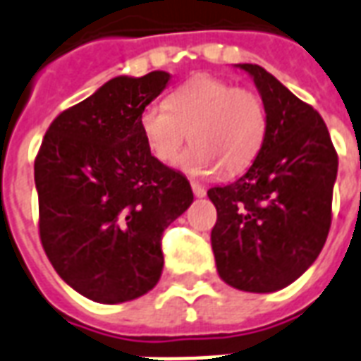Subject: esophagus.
I'll use <instances>...</instances> for the list:
<instances>
[{
  "mask_svg": "<svg viewBox=\"0 0 361 361\" xmlns=\"http://www.w3.org/2000/svg\"><path fill=\"white\" fill-rule=\"evenodd\" d=\"M192 192H194V196L196 197H205V194H207V190L203 188L202 184L197 183H192Z\"/></svg>",
  "mask_w": 361,
  "mask_h": 361,
  "instance_id": "obj_1",
  "label": "esophagus"
}]
</instances>
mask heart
<instances>
[{
	"instance_id": "heart-1",
	"label": "heart",
	"mask_w": 361,
	"mask_h": 361,
	"mask_svg": "<svg viewBox=\"0 0 361 361\" xmlns=\"http://www.w3.org/2000/svg\"><path fill=\"white\" fill-rule=\"evenodd\" d=\"M139 129L148 150L161 164H173L188 140L190 150L178 159L194 177L238 175L253 164L267 135V110L251 89L234 87L213 75H197L171 94L142 108Z\"/></svg>"
}]
</instances>
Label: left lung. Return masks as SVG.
I'll return each mask as SVG.
<instances>
[{
	"instance_id": "8db88e82",
	"label": "left lung",
	"mask_w": 361,
	"mask_h": 361,
	"mask_svg": "<svg viewBox=\"0 0 361 361\" xmlns=\"http://www.w3.org/2000/svg\"><path fill=\"white\" fill-rule=\"evenodd\" d=\"M253 78L267 110V135L245 175L207 196L216 207L211 247L228 286L272 293L310 268L331 226L338 158L316 110L259 64Z\"/></svg>"
}]
</instances>
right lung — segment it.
<instances>
[{
	"instance_id": "right-lung-1",
	"label": "right lung",
	"mask_w": 361,
	"mask_h": 361,
	"mask_svg": "<svg viewBox=\"0 0 361 361\" xmlns=\"http://www.w3.org/2000/svg\"><path fill=\"white\" fill-rule=\"evenodd\" d=\"M167 72L118 75L59 114L34 164L39 238L49 261L83 297L139 299L164 270V230L194 202L190 183L148 150L139 116Z\"/></svg>"
}]
</instances>
